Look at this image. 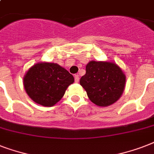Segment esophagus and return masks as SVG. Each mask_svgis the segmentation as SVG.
Here are the masks:
<instances>
[{"mask_svg": "<svg viewBox=\"0 0 154 154\" xmlns=\"http://www.w3.org/2000/svg\"><path fill=\"white\" fill-rule=\"evenodd\" d=\"M74 80L76 83H78V82H79V76H78V75H75Z\"/></svg>", "mask_w": 154, "mask_h": 154, "instance_id": "34e87169", "label": "esophagus"}]
</instances>
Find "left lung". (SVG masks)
Wrapping results in <instances>:
<instances>
[{
    "label": "left lung",
    "mask_w": 154,
    "mask_h": 154,
    "mask_svg": "<svg viewBox=\"0 0 154 154\" xmlns=\"http://www.w3.org/2000/svg\"><path fill=\"white\" fill-rule=\"evenodd\" d=\"M85 69L86 73L82 77L80 84L92 102L106 107L119 100L125 90L126 77L116 63L90 60Z\"/></svg>",
    "instance_id": "obj_1"
}]
</instances>
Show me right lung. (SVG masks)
I'll return each mask as SVG.
<instances>
[{"label": "right lung", "mask_w": 154, "mask_h": 154, "mask_svg": "<svg viewBox=\"0 0 154 154\" xmlns=\"http://www.w3.org/2000/svg\"><path fill=\"white\" fill-rule=\"evenodd\" d=\"M74 77L57 63L38 62L25 72L23 84L30 98L38 105L51 107L62 98Z\"/></svg>", "instance_id": "add662e5"}]
</instances>
